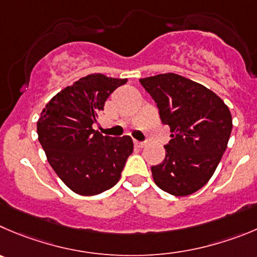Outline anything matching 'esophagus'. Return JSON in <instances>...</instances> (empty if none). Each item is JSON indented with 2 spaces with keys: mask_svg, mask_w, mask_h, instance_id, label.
Masks as SVG:
<instances>
[{
  "mask_svg": "<svg viewBox=\"0 0 257 257\" xmlns=\"http://www.w3.org/2000/svg\"><path fill=\"white\" fill-rule=\"evenodd\" d=\"M134 144H135V146H138V148H144V146H145V143L139 140H134Z\"/></svg>",
  "mask_w": 257,
  "mask_h": 257,
  "instance_id": "1",
  "label": "esophagus"
}]
</instances>
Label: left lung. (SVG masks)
<instances>
[{
  "label": "left lung",
  "instance_id": "8db88e82",
  "mask_svg": "<svg viewBox=\"0 0 257 257\" xmlns=\"http://www.w3.org/2000/svg\"><path fill=\"white\" fill-rule=\"evenodd\" d=\"M140 83L172 133L164 146L165 159L151 167L154 182L177 197L193 194L211 179L226 151L231 112L208 88L174 73L143 78Z\"/></svg>",
  "mask_w": 257,
  "mask_h": 257
}]
</instances>
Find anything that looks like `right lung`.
Instances as JSON below:
<instances>
[{
	"instance_id": "1",
	"label": "right lung",
	"mask_w": 257,
	"mask_h": 257,
	"mask_svg": "<svg viewBox=\"0 0 257 257\" xmlns=\"http://www.w3.org/2000/svg\"><path fill=\"white\" fill-rule=\"evenodd\" d=\"M126 82L89 74L54 96L41 112L39 143L54 172L77 194L96 195L116 185L133 154L130 136H103L92 127L109 94Z\"/></svg>"
}]
</instances>
